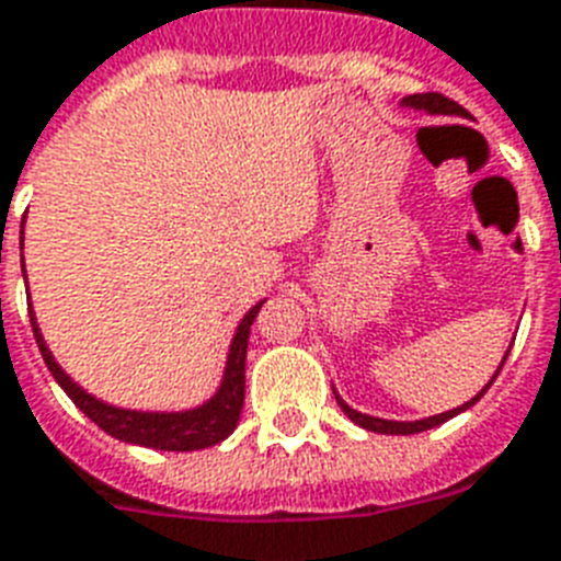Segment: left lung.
Returning a JSON list of instances; mask_svg holds the SVG:
<instances>
[{"instance_id": "obj_1", "label": "left lung", "mask_w": 561, "mask_h": 561, "mask_svg": "<svg viewBox=\"0 0 561 561\" xmlns=\"http://www.w3.org/2000/svg\"><path fill=\"white\" fill-rule=\"evenodd\" d=\"M403 103L412 108H423V112H430V115H461V117H470V112L463 106H458L455 100L444 98V94H438V91H423V94H409V98H403ZM507 359V357H504ZM502 371V368H499ZM499 371L493 375V380L499 377ZM490 380V383H493ZM490 383L481 389V394H484L486 389H490ZM336 394V391H334ZM481 394H476V398L470 400V403H463V407L453 409V412H444V414H435V417H426V421H414V423H403V421H383V417H371V414H363V412H354L352 407H345L343 398L336 394V403H340V409H343L348 417H352L357 426H363V430L368 432H383V435H414V432H426L432 430V426H438V423L449 421V417H455L458 412H463V409H470L472 403H476Z\"/></svg>"}]
</instances>
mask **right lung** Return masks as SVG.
<instances>
[{"mask_svg": "<svg viewBox=\"0 0 561 561\" xmlns=\"http://www.w3.org/2000/svg\"><path fill=\"white\" fill-rule=\"evenodd\" d=\"M259 308H250L248 317L241 320L239 331L230 345V357H227V371L221 380V389L216 391V398L204 403V407L193 409V412H172V414H158V412H129V409H115L108 403H100L98 398L85 394L62 368L54 363L48 345H45L36 320H31L34 328L36 345L43 352L45 366L54 375L66 394L75 400L80 412H85L91 421L98 423L100 430L108 432L112 438L126 440V444L138 446H152V449H167V453H193V449H204L218 440H225L239 423L241 407H244V359H248V336L250 325L256 320Z\"/></svg>", "mask_w": 561, "mask_h": 561, "instance_id": "obj_1", "label": "right lung"}]
</instances>
